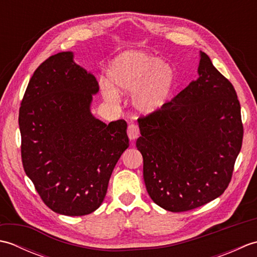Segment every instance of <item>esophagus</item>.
Listing matches in <instances>:
<instances>
[{
    "label": "esophagus",
    "instance_id": "esophagus-1",
    "mask_svg": "<svg viewBox=\"0 0 257 257\" xmlns=\"http://www.w3.org/2000/svg\"><path fill=\"white\" fill-rule=\"evenodd\" d=\"M140 132H139V127L136 123H130L128 125V137L130 140H135L139 137Z\"/></svg>",
    "mask_w": 257,
    "mask_h": 257
}]
</instances>
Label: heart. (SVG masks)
Masks as SVG:
<instances>
[{
    "label": "heart",
    "mask_w": 257,
    "mask_h": 257,
    "mask_svg": "<svg viewBox=\"0 0 257 257\" xmlns=\"http://www.w3.org/2000/svg\"><path fill=\"white\" fill-rule=\"evenodd\" d=\"M110 86L103 84L108 100L117 99V92H134V103L143 113L156 112L166 105L174 88V74L169 64L144 52L120 54L108 67Z\"/></svg>",
    "instance_id": "heart-1"
}]
</instances>
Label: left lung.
Returning <instances> with one entry per match:
<instances>
[{"instance_id":"8db88e82","label":"left lung","mask_w":257,"mask_h":257,"mask_svg":"<svg viewBox=\"0 0 257 257\" xmlns=\"http://www.w3.org/2000/svg\"><path fill=\"white\" fill-rule=\"evenodd\" d=\"M199 78L138 119V150L150 198L170 212L209 203L231 182L241 151V105L230 80L200 53Z\"/></svg>"}]
</instances>
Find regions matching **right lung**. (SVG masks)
<instances>
[{
	"mask_svg": "<svg viewBox=\"0 0 257 257\" xmlns=\"http://www.w3.org/2000/svg\"><path fill=\"white\" fill-rule=\"evenodd\" d=\"M73 56L58 53L36 68L19 124L24 171L43 202L58 214L80 216L102 203L129 139L124 120L106 124L92 116L99 85Z\"/></svg>",
	"mask_w": 257,
	"mask_h": 257,
	"instance_id": "obj_1",
	"label": "right lung"
}]
</instances>
